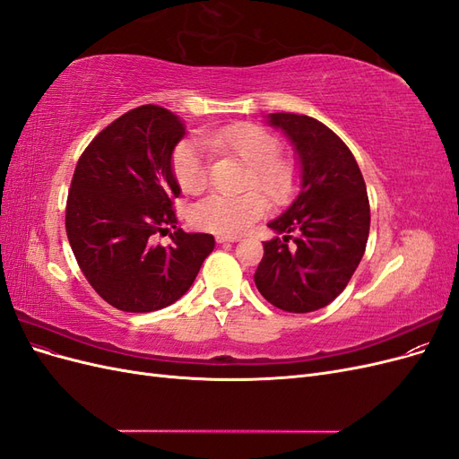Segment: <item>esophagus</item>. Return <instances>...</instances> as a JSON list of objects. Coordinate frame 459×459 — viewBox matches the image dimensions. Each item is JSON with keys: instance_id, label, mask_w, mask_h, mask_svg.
Masks as SVG:
<instances>
[{"instance_id": "obj_1", "label": "esophagus", "mask_w": 459, "mask_h": 459, "mask_svg": "<svg viewBox=\"0 0 459 459\" xmlns=\"http://www.w3.org/2000/svg\"><path fill=\"white\" fill-rule=\"evenodd\" d=\"M216 241L218 243H235L238 238H231V235H216Z\"/></svg>"}]
</instances>
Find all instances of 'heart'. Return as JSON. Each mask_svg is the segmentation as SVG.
Listing matches in <instances>:
<instances>
[{"instance_id": "obj_1", "label": "heart", "mask_w": 459, "mask_h": 459, "mask_svg": "<svg viewBox=\"0 0 459 459\" xmlns=\"http://www.w3.org/2000/svg\"><path fill=\"white\" fill-rule=\"evenodd\" d=\"M208 147L230 152L248 164L245 186H256L266 195L281 203L289 199L297 184V172L290 160L277 157L280 142L266 128L251 122L206 132L203 137L179 142L172 155V170L179 187L197 195L208 186ZM268 203L256 189L241 195L212 193L191 208V224L220 235H239L266 212Z\"/></svg>"}]
</instances>
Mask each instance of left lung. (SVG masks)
Listing matches in <instances>:
<instances>
[{
    "label": "left lung",
    "instance_id": "8db88e82",
    "mask_svg": "<svg viewBox=\"0 0 459 459\" xmlns=\"http://www.w3.org/2000/svg\"><path fill=\"white\" fill-rule=\"evenodd\" d=\"M268 124L281 130L297 152L300 191L268 224L281 238L264 243L255 283L275 308L314 312L342 293L364 256L366 182L351 149L325 124L293 113H272Z\"/></svg>",
    "mask_w": 459,
    "mask_h": 459
}]
</instances>
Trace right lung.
Segmentation results:
<instances>
[{
    "label": "right lung",
    "instance_id": "right-lung-1",
    "mask_svg": "<svg viewBox=\"0 0 459 459\" xmlns=\"http://www.w3.org/2000/svg\"><path fill=\"white\" fill-rule=\"evenodd\" d=\"M184 120L159 105L128 110L82 152L66 201V238L95 293L122 312H155L182 299L212 253L208 233L176 229L172 152Z\"/></svg>",
    "mask_w": 459,
    "mask_h": 459
}]
</instances>
